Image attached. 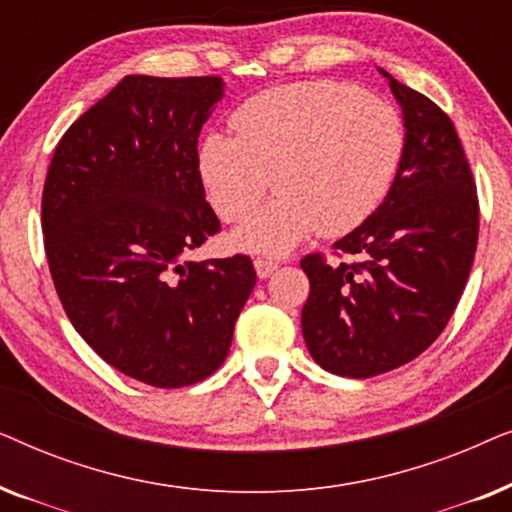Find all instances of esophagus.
Segmentation results:
<instances>
[{"instance_id": "34e87169", "label": "esophagus", "mask_w": 512, "mask_h": 512, "mask_svg": "<svg viewBox=\"0 0 512 512\" xmlns=\"http://www.w3.org/2000/svg\"><path fill=\"white\" fill-rule=\"evenodd\" d=\"M254 268H256L258 279H265V277H270L272 272L277 270V261H270V258H256Z\"/></svg>"}]
</instances>
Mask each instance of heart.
Segmentation results:
<instances>
[{"instance_id": "obj_1", "label": "heart", "mask_w": 512, "mask_h": 512, "mask_svg": "<svg viewBox=\"0 0 512 512\" xmlns=\"http://www.w3.org/2000/svg\"><path fill=\"white\" fill-rule=\"evenodd\" d=\"M235 132L200 139L198 174L223 221H244L275 172L282 198L228 237L230 249L284 256L314 233L361 226L389 193L405 149L394 104L338 81H300L249 97Z\"/></svg>"}]
</instances>
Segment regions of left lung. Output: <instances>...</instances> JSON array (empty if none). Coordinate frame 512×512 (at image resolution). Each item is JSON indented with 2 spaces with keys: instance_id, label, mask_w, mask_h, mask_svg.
<instances>
[{
  "instance_id": "8db88e82",
  "label": "left lung",
  "mask_w": 512,
  "mask_h": 512,
  "mask_svg": "<svg viewBox=\"0 0 512 512\" xmlns=\"http://www.w3.org/2000/svg\"><path fill=\"white\" fill-rule=\"evenodd\" d=\"M389 81L405 149L382 205L333 244L359 258L300 263L310 279L303 338L328 373L373 377L424 352L464 293L478 244V195L457 130L438 104Z\"/></svg>"
}]
</instances>
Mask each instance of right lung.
<instances>
[{
    "label": "right lung",
    "instance_id": "1",
    "mask_svg": "<svg viewBox=\"0 0 512 512\" xmlns=\"http://www.w3.org/2000/svg\"><path fill=\"white\" fill-rule=\"evenodd\" d=\"M221 76H125L60 139L41 228L76 331L109 366L160 389L226 361L256 284L247 256L188 261L219 230L198 174V137Z\"/></svg>",
    "mask_w": 512,
    "mask_h": 512
}]
</instances>
